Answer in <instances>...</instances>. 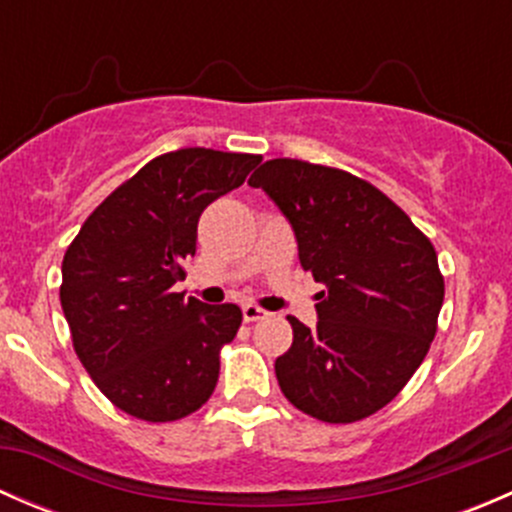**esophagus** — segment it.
Here are the masks:
<instances>
[{
  "mask_svg": "<svg viewBox=\"0 0 512 512\" xmlns=\"http://www.w3.org/2000/svg\"><path fill=\"white\" fill-rule=\"evenodd\" d=\"M267 312L262 307H257V304H245L242 307V319L245 322H260V319H265Z\"/></svg>",
  "mask_w": 512,
  "mask_h": 512,
  "instance_id": "esophagus-1",
  "label": "esophagus"
}]
</instances>
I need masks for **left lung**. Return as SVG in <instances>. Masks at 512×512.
<instances>
[{"label":"left lung","instance_id":"left-lung-1","mask_svg":"<svg viewBox=\"0 0 512 512\" xmlns=\"http://www.w3.org/2000/svg\"><path fill=\"white\" fill-rule=\"evenodd\" d=\"M247 183L292 225L299 262L322 282L317 327L292 324L277 356L282 394L304 414L354 423L384 409L436 337L443 275L431 240L379 188L339 168L275 158Z\"/></svg>","mask_w":512,"mask_h":512}]
</instances>
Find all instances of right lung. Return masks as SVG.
Instances as JSON below:
<instances>
[{
    "mask_svg": "<svg viewBox=\"0 0 512 512\" xmlns=\"http://www.w3.org/2000/svg\"><path fill=\"white\" fill-rule=\"evenodd\" d=\"M262 156L180 148L143 165L86 218L61 262V309L84 369L113 406L165 423L215 391L237 304L173 292L195 255L198 220Z\"/></svg>",
    "mask_w": 512,
    "mask_h": 512,
    "instance_id": "right-lung-1",
    "label": "right lung"
}]
</instances>
